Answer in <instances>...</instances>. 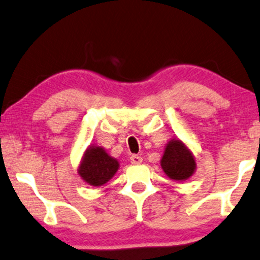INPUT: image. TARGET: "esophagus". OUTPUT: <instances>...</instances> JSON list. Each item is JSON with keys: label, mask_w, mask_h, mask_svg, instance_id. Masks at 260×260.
<instances>
[{"label": "esophagus", "mask_w": 260, "mask_h": 260, "mask_svg": "<svg viewBox=\"0 0 260 260\" xmlns=\"http://www.w3.org/2000/svg\"><path fill=\"white\" fill-rule=\"evenodd\" d=\"M130 160H131V162H133V164H135V165H139V164H141V162H142V158H141L140 155H136V154L131 155Z\"/></svg>", "instance_id": "esophagus-1"}]
</instances>
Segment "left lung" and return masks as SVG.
Segmentation results:
<instances>
[{"label": "left lung", "mask_w": 260, "mask_h": 260, "mask_svg": "<svg viewBox=\"0 0 260 260\" xmlns=\"http://www.w3.org/2000/svg\"><path fill=\"white\" fill-rule=\"evenodd\" d=\"M160 164L166 176L174 181H185L197 170L193 153L178 139L169 141Z\"/></svg>", "instance_id": "8db88e82"}]
</instances>
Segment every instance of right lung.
Returning <instances> with one entry per match:
<instances>
[{
    "instance_id": "right-lung-1",
    "label": "right lung",
    "mask_w": 260,
    "mask_h": 260,
    "mask_svg": "<svg viewBox=\"0 0 260 260\" xmlns=\"http://www.w3.org/2000/svg\"><path fill=\"white\" fill-rule=\"evenodd\" d=\"M119 169L118 160L100 146H90L84 152L78 175L88 184L100 187L107 183Z\"/></svg>"
}]
</instances>
